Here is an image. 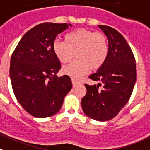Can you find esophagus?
Returning a JSON list of instances; mask_svg holds the SVG:
<instances>
[{"instance_id":"34e87169","label":"esophagus","mask_w":150,"mask_h":150,"mask_svg":"<svg viewBox=\"0 0 150 150\" xmlns=\"http://www.w3.org/2000/svg\"><path fill=\"white\" fill-rule=\"evenodd\" d=\"M72 86H73L74 87H76L77 85H78V83H79V82L75 80V79H72Z\"/></svg>"}]
</instances>
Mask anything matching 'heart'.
Here are the masks:
<instances>
[{"label": "heart", "instance_id": "b5f03b06", "mask_svg": "<svg viewBox=\"0 0 150 150\" xmlns=\"http://www.w3.org/2000/svg\"><path fill=\"white\" fill-rule=\"evenodd\" d=\"M66 41L55 40L53 42L54 54L62 63L77 60L63 67L65 75L78 78L90 70L102 67L108 55V43L105 34L81 28L68 33Z\"/></svg>", "mask_w": 150, "mask_h": 150}]
</instances>
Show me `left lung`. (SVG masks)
I'll return each instance as SVG.
<instances>
[{"mask_svg":"<svg viewBox=\"0 0 150 150\" xmlns=\"http://www.w3.org/2000/svg\"><path fill=\"white\" fill-rule=\"evenodd\" d=\"M108 40V55L102 67L89 78L98 84H84L83 111L98 121L114 118L130 98L136 81L135 58L121 33L109 26L98 25ZM102 86V90L99 87Z\"/></svg>","mask_w":150,"mask_h":150,"instance_id":"left-lung-1","label":"left lung"}]
</instances>
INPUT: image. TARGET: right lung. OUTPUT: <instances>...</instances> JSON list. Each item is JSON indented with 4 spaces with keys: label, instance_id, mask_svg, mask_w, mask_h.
I'll return each instance as SVG.
<instances>
[{
    "label": "right lung",
    "instance_id": "obj_1",
    "mask_svg": "<svg viewBox=\"0 0 150 150\" xmlns=\"http://www.w3.org/2000/svg\"><path fill=\"white\" fill-rule=\"evenodd\" d=\"M70 26L49 22L36 25L22 36L12 54L9 76L13 93L33 117L54 115L72 89L68 75H56L61 65L53 51L57 36Z\"/></svg>",
    "mask_w": 150,
    "mask_h": 150
}]
</instances>
